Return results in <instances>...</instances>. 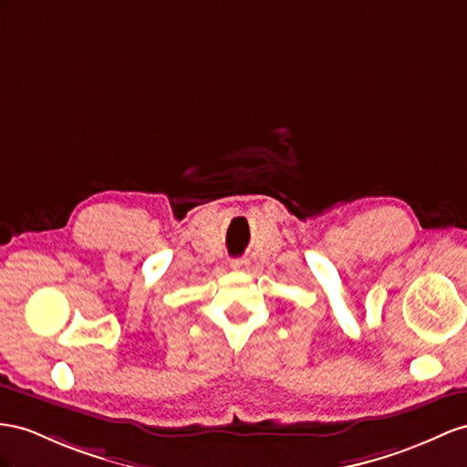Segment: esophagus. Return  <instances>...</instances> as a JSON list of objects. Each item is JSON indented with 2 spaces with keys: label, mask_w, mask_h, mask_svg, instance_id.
Wrapping results in <instances>:
<instances>
[{
  "label": "esophagus",
  "mask_w": 467,
  "mask_h": 467,
  "mask_svg": "<svg viewBox=\"0 0 467 467\" xmlns=\"http://www.w3.org/2000/svg\"><path fill=\"white\" fill-rule=\"evenodd\" d=\"M231 268L233 270H246L248 268V260L246 258H233L231 260Z\"/></svg>",
  "instance_id": "obj_1"
}]
</instances>
